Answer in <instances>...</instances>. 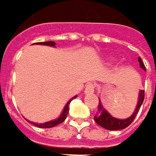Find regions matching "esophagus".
Returning a JSON list of instances; mask_svg holds the SVG:
<instances>
[{
  "label": "esophagus",
  "instance_id": "obj_1",
  "mask_svg": "<svg viewBox=\"0 0 156 156\" xmlns=\"http://www.w3.org/2000/svg\"><path fill=\"white\" fill-rule=\"evenodd\" d=\"M94 90H95V85L94 84H92V83L87 84L86 88H85V93L86 94H91V93L94 92Z\"/></svg>",
  "mask_w": 156,
  "mask_h": 156
}]
</instances>
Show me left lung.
I'll return each instance as SVG.
<instances>
[{
	"mask_svg": "<svg viewBox=\"0 0 156 156\" xmlns=\"http://www.w3.org/2000/svg\"><path fill=\"white\" fill-rule=\"evenodd\" d=\"M138 61L140 63L141 68L145 70V67H144L140 57L138 58ZM144 90H141L140 94H139V99H138L137 107L135 110V112L133 113V115L126 119H117V118L113 117L106 109L103 108V106L99 101L98 106V115H95L94 120L96 121V123L98 125L101 126L102 127H104L108 130H120V129L126 128L136 118V115H137V113L140 109L141 106L144 102Z\"/></svg>",
	"mask_w": 156,
	"mask_h": 156,
	"instance_id": "8db88e82",
	"label": "left lung"
}]
</instances>
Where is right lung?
<instances>
[{
    "label": "right lung",
    "instance_id": "add662e5",
    "mask_svg": "<svg viewBox=\"0 0 156 156\" xmlns=\"http://www.w3.org/2000/svg\"><path fill=\"white\" fill-rule=\"evenodd\" d=\"M35 44L48 45V46H52V47H54L56 43H55L54 41H45V42H37V43H35ZM75 98H77V96H75L72 99H74ZM72 99H71V100H72ZM71 100H69V101L67 103V105L65 106V108H64V110H63L62 114L60 115V116H59L58 119L53 120V121H50V122L44 123V124H36V123H32V122H30V123H31V124H33L34 126H38V127H41V128H49V127L56 126H57V125H58V124H61V123L66 119V117H67V115H68V113H69V103L71 102Z\"/></svg>",
    "mask_w": 156,
    "mask_h": 156
}]
</instances>
